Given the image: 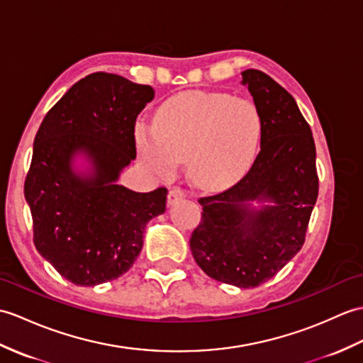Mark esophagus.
Wrapping results in <instances>:
<instances>
[{"mask_svg":"<svg viewBox=\"0 0 363 363\" xmlns=\"http://www.w3.org/2000/svg\"><path fill=\"white\" fill-rule=\"evenodd\" d=\"M185 196H187V193H185L182 189H179V187H173L170 191H168V198H167L168 206H173L174 202H178V201L184 199Z\"/></svg>","mask_w":363,"mask_h":363,"instance_id":"1","label":"esophagus"}]
</instances>
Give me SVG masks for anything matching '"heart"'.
I'll list each match as a JSON object with an SVG mask.
<instances>
[{"instance_id":"heart-1","label":"heart","mask_w":363,"mask_h":363,"mask_svg":"<svg viewBox=\"0 0 363 363\" xmlns=\"http://www.w3.org/2000/svg\"><path fill=\"white\" fill-rule=\"evenodd\" d=\"M261 136L255 105L221 92H184L157 109L153 126L138 125L143 164L172 174L185 157L190 179L206 189L237 181L254 162Z\"/></svg>"}]
</instances>
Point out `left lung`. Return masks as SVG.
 I'll use <instances>...</instances> for the list:
<instances>
[{
  "label": "left lung",
  "instance_id": "obj_1",
  "mask_svg": "<svg viewBox=\"0 0 363 363\" xmlns=\"http://www.w3.org/2000/svg\"><path fill=\"white\" fill-rule=\"evenodd\" d=\"M261 117L259 153L244 178L201 198L190 250L208 277L255 288L283 269L305 242L318 195L313 133L297 102L258 69L241 72Z\"/></svg>",
  "mask_w": 363,
  "mask_h": 363
}]
</instances>
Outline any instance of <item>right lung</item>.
Segmentation results:
<instances>
[{
	"mask_svg": "<svg viewBox=\"0 0 363 363\" xmlns=\"http://www.w3.org/2000/svg\"><path fill=\"white\" fill-rule=\"evenodd\" d=\"M155 97L116 74L79 80L41 122L24 196L38 254L66 280L96 286L122 277L143 246L145 225L165 212L167 189L119 185L136 159L134 123Z\"/></svg>",
	"mask_w": 363,
	"mask_h": 363,
	"instance_id": "1",
	"label": "right lung"
}]
</instances>
